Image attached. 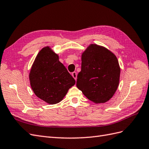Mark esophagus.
<instances>
[{
	"label": "esophagus",
	"mask_w": 149,
	"mask_h": 149,
	"mask_svg": "<svg viewBox=\"0 0 149 149\" xmlns=\"http://www.w3.org/2000/svg\"><path fill=\"white\" fill-rule=\"evenodd\" d=\"M72 77H73L75 79V81H76V80H77V72H72Z\"/></svg>",
	"instance_id": "esophagus-1"
}]
</instances>
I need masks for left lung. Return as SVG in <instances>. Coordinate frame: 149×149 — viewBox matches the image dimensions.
<instances>
[{
    "instance_id": "obj_1",
    "label": "left lung",
    "mask_w": 149,
    "mask_h": 149,
    "mask_svg": "<svg viewBox=\"0 0 149 149\" xmlns=\"http://www.w3.org/2000/svg\"><path fill=\"white\" fill-rule=\"evenodd\" d=\"M77 88L94 103L107 102L119 85L120 67L116 56L104 47L91 44L82 53Z\"/></svg>"
}]
</instances>
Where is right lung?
I'll return each mask as SVG.
<instances>
[{"mask_svg":"<svg viewBox=\"0 0 149 149\" xmlns=\"http://www.w3.org/2000/svg\"><path fill=\"white\" fill-rule=\"evenodd\" d=\"M31 89L36 96L49 104L62 101L75 79L59 61L58 55L46 47L38 53L29 75Z\"/></svg>","mask_w":149,"mask_h":149,"instance_id":"right-lung-1","label":"right lung"}]
</instances>
